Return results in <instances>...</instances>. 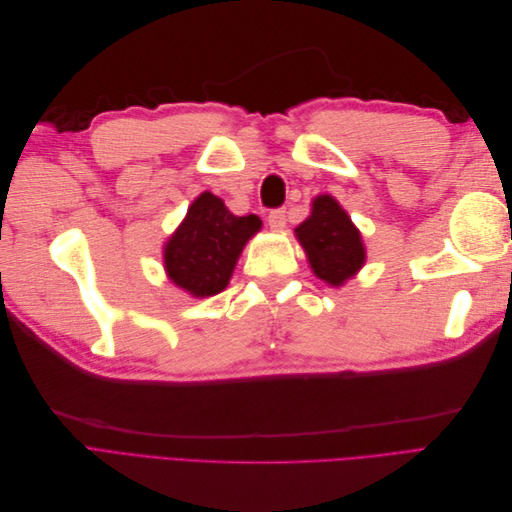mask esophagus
Listing matches in <instances>:
<instances>
[{
	"instance_id": "1",
	"label": "esophagus",
	"mask_w": 512,
	"mask_h": 512,
	"mask_svg": "<svg viewBox=\"0 0 512 512\" xmlns=\"http://www.w3.org/2000/svg\"><path fill=\"white\" fill-rule=\"evenodd\" d=\"M269 226L273 230H284V226H286V211L284 209H273L269 213Z\"/></svg>"
}]
</instances>
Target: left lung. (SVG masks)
I'll return each instance as SVG.
<instances>
[{
  "label": "left lung",
  "mask_w": 512,
  "mask_h": 512,
  "mask_svg": "<svg viewBox=\"0 0 512 512\" xmlns=\"http://www.w3.org/2000/svg\"><path fill=\"white\" fill-rule=\"evenodd\" d=\"M312 271L331 286H342L365 262V245L348 213L329 194L316 196L312 215L294 228Z\"/></svg>",
  "instance_id": "left-lung-1"
}]
</instances>
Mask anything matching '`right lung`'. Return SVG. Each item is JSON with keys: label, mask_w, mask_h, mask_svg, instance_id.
Masks as SVG:
<instances>
[{"label": "right lung", "mask_w": 512, "mask_h": 512, "mask_svg": "<svg viewBox=\"0 0 512 512\" xmlns=\"http://www.w3.org/2000/svg\"><path fill=\"white\" fill-rule=\"evenodd\" d=\"M260 226L256 215H232L222 198L203 192L164 245V267L170 282L200 299L222 292L245 243Z\"/></svg>", "instance_id": "right-lung-1"}]
</instances>
